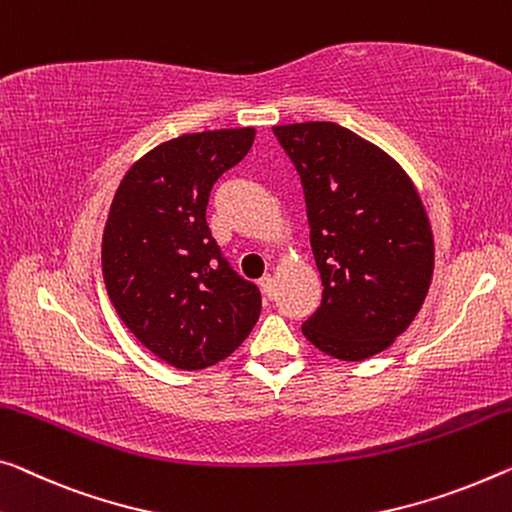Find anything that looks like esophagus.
<instances>
[{
    "label": "esophagus",
    "mask_w": 512,
    "mask_h": 512,
    "mask_svg": "<svg viewBox=\"0 0 512 512\" xmlns=\"http://www.w3.org/2000/svg\"><path fill=\"white\" fill-rule=\"evenodd\" d=\"M258 286H261L265 300H274V277L272 274H265V277L258 281Z\"/></svg>",
    "instance_id": "1"
}]
</instances>
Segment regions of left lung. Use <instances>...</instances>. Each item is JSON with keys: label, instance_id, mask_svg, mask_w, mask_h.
I'll use <instances>...</instances> for the list:
<instances>
[{"label": "left lung", "instance_id": "obj_1", "mask_svg": "<svg viewBox=\"0 0 512 512\" xmlns=\"http://www.w3.org/2000/svg\"><path fill=\"white\" fill-rule=\"evenodd\" d=\"M302 180L322 302L302 332L325 355L387 350L426 300L435 247L426 210L398 162L329 121L277 125Z\"/></svg>", "mask_w": 512, "mask_h": 512}]
</instances>
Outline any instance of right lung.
<instances>
[{
    "mask_svg": "<svg viewBox=\"0 0 512 512\" xmlns=\"http://www.w3.org/2000/svg\"><path fill=\"white\" fill-rule=\"evenodd\" d=\"M254 128L164 141L123 176L102 235V277L125 327L183 371L222 361L261 316V290L212 238V185L254 144Z\"/></svg>",
    "mask_w": 512,
    "mask_h": 512,
    "instance_id": "1",
    "label": "right lung"
}]
</instances>
